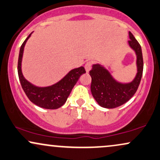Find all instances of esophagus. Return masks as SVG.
<instances>
[{
  "label": "esophagus",
  "mask_w": 160,
  "mask_h": 160,
  "mask_svg": "<svg viewBox=\"0 0 160 160\" xmlns=\"http://www.w3.org/2000/svg\"><path fill=\"white\" fill-rule=\"evenodd\" d=\"M92 65V64L91 61H88L86 63V64H85V69H86V72H88L90 70H91Z\"/></svg>",
  "instance_id": "obj_1"
}]
</instances>
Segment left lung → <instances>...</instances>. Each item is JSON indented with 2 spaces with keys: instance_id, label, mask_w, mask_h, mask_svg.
Returning a JSON list of instances; mask_svg holds the SVG:
<instances>
[{
  "instance_id": "left-lung-1",
  "label": "left lung",
  "mask_w": 160,
  "mask_h": 160,
  "mask_svg": "<svg viewBox=\"0 0 160 160\" xmlns=\"http://www.w3.org/2000/svg\"><path fill=\"white\" fill-rule=\"evenodd\" d=\"M130 39L129 45L136 51L137 56L138 73L136 78L130 83L122 84L116 82L103 67L94 65L89 72L92 77L91 92L94 98L102 107L112 109L128 102L137 91L143 73V57L141 45L129 32Z\"/></svg>"
}]
</instances>
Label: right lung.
Returning <instances> with one entry per match:
<instances>
[{
    "label": "right lung",
    "mask_w": 160,
    "mask_h": 160,
    "mask_svg": "<svg viewBox=\"0 0 160 160\" xmlns=\"http://www.w3.org/2000/svg\"><path fill=\"white\" fill-rule=\"evenodd\" d=\"M32 33V32H31ZM31 33L24 40L21 46L18 61V74L21 85L30 101L44 109H56L61 107L66 102L73 87L82 74L86 73L83 67L73 69L62 80L55 85L49 87H37L32 85L23 76L22 72V59L24 48L27 40Z\"/></svg>",
    "instance_id": "1"
}]
</instances>
